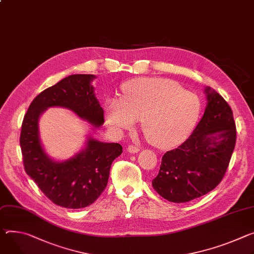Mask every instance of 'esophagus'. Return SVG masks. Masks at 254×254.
Wrapping results in <instances>:
<instances>
[{"instance_id": "obj_1", "label": "esophagus", "mask_w": 254, "mask_h": 254, "mask_svg": "<svg viewBox=\"0 0 254 254\" xmlns=\"http://www.w3.org/2000/svg\"><path fill=\"white\" fill-rule=\"evenodd\" d=\"M139 151H140V149L137 148V147H135V146H133V145H130V146L127 147V152L130 153V154H135V153H137Z\"/></svg>"}]
</instances>
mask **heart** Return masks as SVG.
I'll list each match as a JSON object with an SVG mask.
<instances>
[{"instance_id":"heart-1","label":"heart","mask_w":254,"mask_h":254,"mask_svg":"<svg viewBox=\"0 0 254 254\" xmlns=\"http://www.w3.org/2000/svg\"><path fill=\"white\" fill-rule=\"evenodd\" d=\"M200 111L199 99L173 81L139 78L123 86V98H110L107 124L114 129L131 127L141 119L146 139L158 147H171L186 139Z\"/></svg>"}]
</instances>
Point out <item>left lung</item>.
<instances>
[{"label": "left lung", "mask_w": 254, "mask_h": 254, "mask_svg": "<svg viewBox=\"0 0 254 254\" xmlns=\"http://www.w3.org/2000/svg\"><path fill=\"white\" fill-rule=\"evenodd\" d=\"M206 106L189 139L166 152L154 190L165 199L188 202L213 190L221 182L235 148L236 127L233 112L225 99L205 87Z\"/></svg>", "instance_id": "left-lung-1"}]
</instances>
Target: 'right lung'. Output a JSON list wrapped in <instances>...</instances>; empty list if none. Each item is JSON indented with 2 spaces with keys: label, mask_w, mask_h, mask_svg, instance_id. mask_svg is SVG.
I'll return each instance as SVG.
<instances>
[{
  "label": "right lung",
  "mask_w": 254,
  "mask_h": 254,
  "mask_svg": "<svg viewBox=\"0 0 254 254\" xmlns=\"http://www.w3.org/2000/svg\"><path fill=\"white\" fill-rule=\"evenodd\" d=\"M95 78V75H71L45 89L33 99L22 123L20 146L26 173L54 203L65 209H82L98 198L107 186L113 160L123 153V147L88 135L83 150L58 161L50 157L41 144L38 122L48 108L64 107L93 128L101 127L103 109L91 84Z\"/></svg>",
  "instance_id": "obj_1"
}]
</instances>
